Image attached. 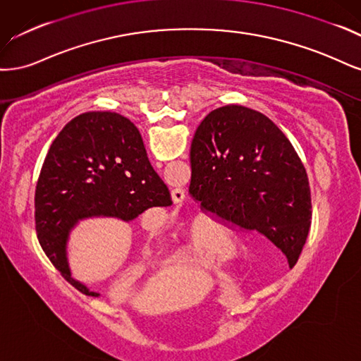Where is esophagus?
<instances>
[{
    "instance_id": "obj_1",
    "label": "esophagus",
    "mask_w": 361,
    "mask_h": 361,
    "mask_svg": "<svg viewBox=\"0 0 361 361\" xmlns=\"http://www.w3.org/2000/svg\"><path fill=\"white\" fill-rule=\"evenodd\" d=\"M171 196H172V201L176 204H183L185 200V195H184L183 189H172Z\"/></svg>"
}]
</instances>
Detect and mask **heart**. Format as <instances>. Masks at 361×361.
<instances>
[{
	"instance_id": "b5f03b06",
	"label": "heart",
	"mask_w": 361,
	"mask_h": 361,
	"mask_svg": "<svg viewBox=\"0 0 361 361\" xmlns=\"http://www.w3.org/2000/svg\"><path fill=\"white\" fill-rule=\"evenodd\" d=\"M235 246V235L220 220L196 226L190 235L189 246L181 252L180 259L192 265H213Z\"/></svg>"
}]
</instances>
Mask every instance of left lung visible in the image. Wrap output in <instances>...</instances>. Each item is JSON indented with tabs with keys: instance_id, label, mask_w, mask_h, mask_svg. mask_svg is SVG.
<instances>
[{
	"instance_id": "8db88e82",
	"label": "left lung",
	"mask_w": 361,
	"mask_h": 361,
	"mask_svg": "<svg viewBox=\"0 0 361 361\" xmlns=\"http://www.w3.org/2000/svg\"><path fill=\"white\" fill-rule=\"evenodd\" d=\"M189 193L201 210L257 231L294 267L312 224L306 169L282 130L240 104L212 111L190 147Z\"/></svg>"
}]
</instances>
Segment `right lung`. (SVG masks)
Listing matches in <instances>:
<instances>
[{
    "mask_svg": "<svg viewBox=\"0 0 361 361\" xmlns=\"http://www.w3.org/2000/svg\"><path fill=\"white\" fill-rule=\"evenodd\" d=\"M171 205L136 126L115 112H85L63 127L44 157L36 188L37 238L68 283L99 297L71 274L68 232L87 217L129 222L148 208Z\"/></svg>",
    "mask_w": 361,
    "mask_h": 361,
    "instance_id": "1",
    "label": "right lung"
}]
</instances>
